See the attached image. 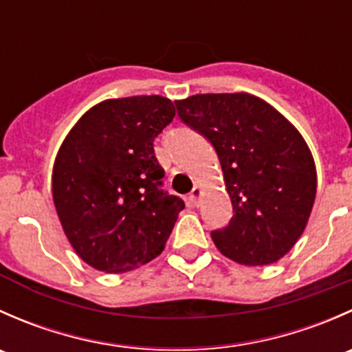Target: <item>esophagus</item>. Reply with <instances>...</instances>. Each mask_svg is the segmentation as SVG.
Listing matches in <instances>:
<instances>
[{
    "label": "esophagus",
    "instance_id": "esophagus-1",
    "mask_svg": "<svg viewBox=\"0 0 352 352\" xmlns=\"http://www.w3.org/2000/svg\"><path fill=\"white\" fill-rule=\"evenodd\" d=\"M201 194H202V189H201V187H199V186L194 187V189L190 190L189 197H187V199H189V202H190V204H192V206H196L197 202H199V199H201Z\"/></svg>",
    "mask_w": 352,
    "mask_h": 352
}]
</instances>
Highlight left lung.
Wrapping results in <instances>:
<instances>
[{
  "label": "left lung",
  "instance_id": "obj_1",
  "mask_svg": "<svg viewBox=\"0 0 352 352\" xmlns=\"http://www.w3.org/2000/svg\"><path fill=\"white\" fill-rule=\"evenodd\" d=\"M179 117L214 146L233 218L211 232L218 250L243 265L274 264L305 232L317 170L296 127L250 94L177 100Z\"/></svg>",
  "mask_w": 352,
  "mask_h": 352
}]
</instances>
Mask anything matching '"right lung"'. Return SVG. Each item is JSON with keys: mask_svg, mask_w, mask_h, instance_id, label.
Wrapping results in <instances>:
<instances>
[{"mask_svg": "<svg viewBox=\"0 0 352 352\" xmlns=\"http://www.w3.org/2000/svg\"><path fill=\"white\" fill-rule=\"evenodd\" d=\"M175 116L160 95L112 98L67 133L52 199L71 247L102 272H127L162 254L184 201L162 189L153 141Z\"/></svg>", "mask_w": 352, "mask_h": 352, "instance_id": "obj_1", "label": "right lung"}]
</instances>
